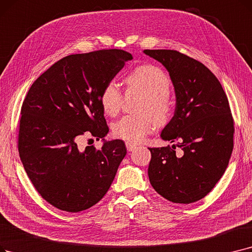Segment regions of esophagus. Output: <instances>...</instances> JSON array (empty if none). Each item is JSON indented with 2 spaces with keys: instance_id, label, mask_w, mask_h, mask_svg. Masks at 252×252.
<instances>
[{
  "instance_id": "obj_1",
  "label": "esophagus",
  "mask_w": 252,
  "mask_h": 252,
  "mask_svg": "<svg viewBox=\"0 0 252 252\" xmlns=\"http://www.w3.org/2000/svg\"><path fill=\"white\" fill-rule=\"evenodd\" d=\"M126 149H127V151H133V150H135L136 149V145H134V144H132V143H129V142H126Z\"/></svg>"
}]
</instances>
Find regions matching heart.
<instances>
[{
    "mask_svg": "<svg viewBox=\"0 0 252 252\" xmlns=\"http://www.w3.org/2000/svg\"><path fill=\"white\" fill-rule=\"evenodd\" d=\"M129 93L143 94L140 102V112H150L139 115H126L113 125V135L130 143H140L151 133L156 123L165 125L170 116L171 105L168 94L171 82L168 75L156 64L143 63L130 71L126 77ZM103 111L109 116H115L122 110L124 94L114 81L108 82L100 94Z\"/></svg>",
    "mask_w": 252,
    "mask_h": 252,
    "instance_id": "b5f03b06",
    "label": "heart"
}]
</instances>
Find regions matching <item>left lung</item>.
<instances>
[{
  "instance_id": "8db88e82",
  "label": "left lung",
  "mask_w": 252,
  "mask_h": 252,
  "mask_svg": "<svg viewBox=\"0 0 252 252\" xmlns=\"http://www.w3.org/2000/svg\"><path fill=\"white\" fill-rule=\"evenodd\" d=\"M170 75L176 95L174 116L161 130L176 146L149 148L148 177L163 198L180 204L203 199L221 178L234 147V120L216 76L202 63L176 50L145 49Z\"/></svg>"
}]
</instances>
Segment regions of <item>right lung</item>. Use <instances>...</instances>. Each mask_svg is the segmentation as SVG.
<instances>
[{
	"instance_id": "right-lung-1",
	"label": "right lung",
	"mask_w": 252,
	"mask_h": 252,
	"mask_svg": "<svg viewBox=\"0 0 252 252\" xmlns=\"http://www.w3.org/2000/svg\"><path fill=\"white\" fill-rule=\"evenodd\" d=\"M133 60L120 49L71 54L32 84L21 107L18 151L37 191L58 209L80 212L108 191L126 155L122 140L105 141L109 127L100 94ZM102 137L101 150H79V135Z\"/></svg>"
}]
</instances>
